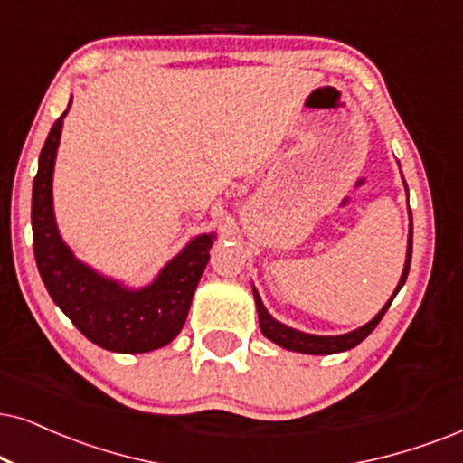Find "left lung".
I'll return each instance as SVG.
<instances>
[{
  "label": "left lung",
  "instance_id": "left-lung-1",
  "mask_svg": "<svg viewBox=\"0 0 463 463\" xmlns=\"http://www.w3.org/2000/svg\"><path fill=\"white\" fill-rule=\"evenodd\" d=\"M411 259H412V224H411V235H408L406 262H403L400 284H397L393 297L384 303V307L380 309L376 316H373L370 323L363 325V326H359V329H354L350 333H344V335H309V333L297 331V329H292V326L278 323V320H275L273 316L267 312V307L262 306L259 290L254 288V301H256V309H259V323H260L262 335H265L267 339H271V342L278 344V346H282L286 350H295V353H303V354H335V353H344V350L354 348L356 344H361L363 339H365L373 329H376L380 320H383V316L387 314V309L391 307V301L395 299V295L400 292L403 282H406L408 271H411Z\"/></svg>",
  "mask_w": 463,
  "mask_h": 463
}]
</instances>
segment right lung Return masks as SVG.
<instances>
[{"label": "right lung", "instance_id": "add662e5", "mask_svg": "<svg viewBox=\"0 0 463 463\" xmlns=\"http://www.w3.org/2000/svg\"><path fill=\"white\" fill-rule=\"evenodd\" d=\"M66 113L46 137L33 179L32 231L40 278L55 306L96 346L124 354L166 346L184 329L215 235L192 239L145 288H126L76 259L52 213V168Z\"/></svg>", "mask_w": 463, "mask_h": 463}]
</instances>
